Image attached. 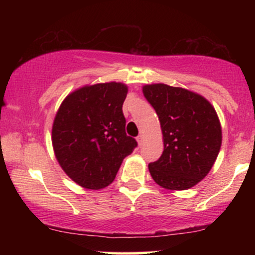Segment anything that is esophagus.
I'll use <instances>...</instances> for the list:
<instances>
[{
    "label": "esophagus",
    "instance_id": "34e87169",
    "mask_svg": "<svg viewBox=\"0 0 255 255\" xmlns=\"http://www.w3.org/2000/svg\"><path fill=\"white\" fill-rule=\"evenodd\" d=\"M136 140H137V144H139L140 146H141L142 144H144V141H145V137H144V135H142V134H140V135L136 137Z\"/></svg>",
    "mask_w": 255,
    "mask_h": 255
}]
</instances>
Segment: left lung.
I'll list each match as a JSON object with an SVG mask.
<instances>
[{
  "label": "left lung",
  "instance_id": "left-lung-1",
  "mask_svg": "<svg viewBox=\"0 0 255 255\" xmlns=\"http://www.w3.org/2000/svg\"><path fill=\"white\" fill-rule=\"evenodd\" d=\"M145 98L160 122L164 151L148 164L154 182L172 191L195 186L209 174L221 150V122L207 99L182 87L145 85Z\"/></svg>",
  "mask_w": 255,
  "mask_h": 255
}]
</instances>
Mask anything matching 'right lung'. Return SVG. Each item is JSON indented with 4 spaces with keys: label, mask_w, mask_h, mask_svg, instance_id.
I'll return each instance as SVG.
<instances>
[{
    "label": "right lung",
    "mask_w": 255,
    "mask_h": 255,
    "mask_svg": "<svg viewBox=\"0 0 255 255\" xmlns=\"http://www.w3.org/2000/svg\"><path fill=\"white\" fill-rule=\"evenodd\" d=\"M121 83L75 90L60 105L52 125V147L63 171L79 186L102 189L115 180L122 160L137 142L126 134Z\"/></svg>",
    "instance_id": "1"
}]
</instances>
